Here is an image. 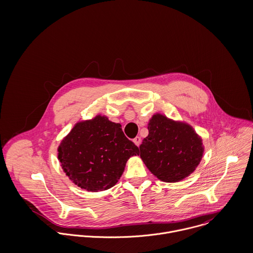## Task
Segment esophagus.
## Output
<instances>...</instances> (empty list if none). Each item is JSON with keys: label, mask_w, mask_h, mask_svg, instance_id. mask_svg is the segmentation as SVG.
<instances>
[{"label": "esophagus", "mask_w": 253, "mask_h": 253, "mask_svg": "<svg viewBox=\"0 0 253 253\" xmlns=\"http://www.w3.org/2000/svg\"><path fill=\"white\" fill-rule=\"evenodd\" d=\"M133 142L135 143L136 146L139 147V145L141 144V138L139 136H136L134 139H133Z\"/></svg>", "instance_id": "34e87169"}]
</instances>
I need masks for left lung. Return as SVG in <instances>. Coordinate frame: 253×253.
I'll list each match as a JSON object with an SVG mask.
<instances>
[{
	"label": "left lung",
	"instance_id": "1",
	"mask_svg": "<svg viewBox=\"0 0 253 253\" xmlns=\"http://www.w3.org/2000/svg\"><path fill=\"white\" fill-rule=\"evenodd\" d=\"M148 136L139 146L140 157L160 180L177 182L200 164L204 147L193 127L156 114L148 124Z\"/></svg>",
	"mask_w": 253,
	"mask_h": 253
}]
</instances>
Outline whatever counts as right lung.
<instances>
[{"label": "right lung", "instance_id": "obj_1", "mask_svg": "<svg viewBox=\"0 0 253 253\" xmlns=\"http://www.w3.org/2000/svg\"><path fill=\"white\" fill-rule=\"evenodd\" d=\"M139 149L124 134L122 126L104 116L78 123L58 147V160L66 175L82 189H110L122 176Z\"/></svg>", "mask_w": 253, "mask_h": 253}]
</instances>
